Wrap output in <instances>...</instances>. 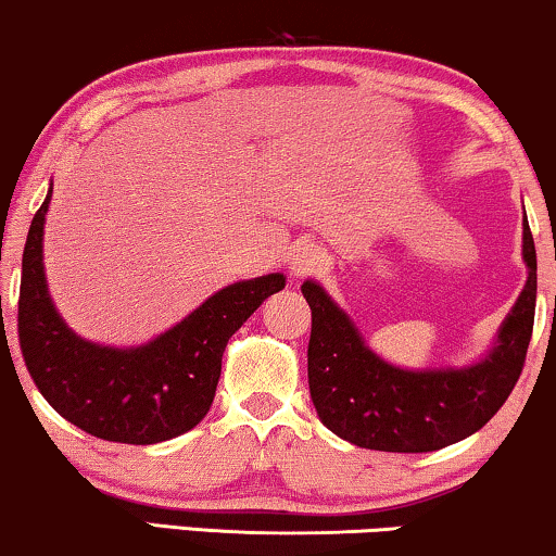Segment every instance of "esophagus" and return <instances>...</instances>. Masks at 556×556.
I'll return each instance as SVG.
<instances>
[{
	"label": "esophagus",
	"mask_w": 556,
	"mask_h": 556,
	"mask_svg": "<svg viewBox=\"0 0 556 556\" xmlns=\"http://www.w3.org/2000/svg\"><path fill=\"white\" fill-rule=\"evenodd\" d=\"M321 263H324V253H321V248L314 245V242L303 240V242H299V245L293 248V253H291V273H293L295 278L308 276V273L318 270V268H321Z\"/></svg>",
	"instance_id": "esophagus-1"
}]
</instances>
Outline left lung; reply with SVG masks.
I'll list each match as a JSON object with an SVG mask.
<instances>
[{"label":"left lung","instance_id":"left-lung-1","mask_svg":"<svg viewBox=\"0 0 556 556\" xmlns=\"http://www.w3.org/2000/svg\"><path fill=\"white\" fill-rule=\"evenodd\" d=\"M527 283L493 344L466 367L407 369L364 341L352 316L316 280L311 306L308 390L326 428L352 445L384 453H430L473 435L498 413L521 375L536 308V250L523 215Z\"/></svg>","mask_w":556,"mask_h":556}]
</instances>
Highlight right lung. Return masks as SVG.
I'll return each instance as SVG.
<instances>
[{"label": "right lung", "instance_id": "obj_1", "mask_svg": "<svg viewBox=\"0 0 556 556\" xmlns=\"http://www.w3.org/2000/svg\"><path fill=\"white\" fill-rule=\"evenodd\" d=\"M52 187L29 225L22 253L20 349L37 390L75 428L93 438L154 445L192 430L210 413L227 341L283 273L238 280L147 344L111 346L75 333L50 299L42 263Z\"/></svg>", "mask_w": 556, "mask_h": 556}]
</instances>
